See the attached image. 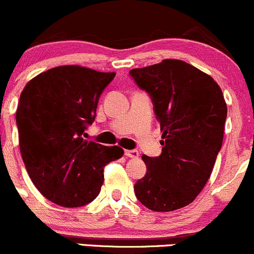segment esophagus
Masks as SVG:
<instances>
[{"label":"esophagus","mask_w":254,"mask_h":254,"mask_svg":"<svg viewBox=\"0 0 254 254\" xmlns=\"http://www.w3.org/2000/svg\"><path fill=\"white\" fill-rule=\"evenodd\" d=\"M125 156L131 157V159H136V157H138V151L137 150H125Z\"/></svg>","instance_id":"1"}]
</instances>
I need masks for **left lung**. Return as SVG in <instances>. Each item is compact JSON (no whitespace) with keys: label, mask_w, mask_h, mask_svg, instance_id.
<instances>
[{"label":"left lung","mask_w":254,"mask_h":254,"mask_svg":"<svg viewBox=\"0 0 254 254\" xmlns=\"http://www.w3.org/2000/svg\"><path fill=\"white\" fill-rule=\"evenodd\" d=\"M129 74L149 94L162 132L161 155L142 156L147 174L135 184L137 199L154 211L184 208L203 190L222 147V90L208 74L179 60Z\"/></svg>","instance_id":"left-lung-1"}]
</instances>
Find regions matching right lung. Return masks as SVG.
I'll use <instances>...</instances> for the list:
<instances>
[{"label":"right lung","instance_id":"add662e5","mask_svg":"<svg viewBox=\"0 0 254 254\" xmlns=\"http://www.w3.org/2000/svg\"><path fill=\"white\" fill-rule=\"evenodd\" d=\"M116 72L62 65L37 75L20 94L16 125L22 160L34 186L58 205L76 208L94 200L104 167L123 156L118 145L88 142L98 101Z\"/></svg>","mask_w":254,"mask_h":254}]
</instances>
